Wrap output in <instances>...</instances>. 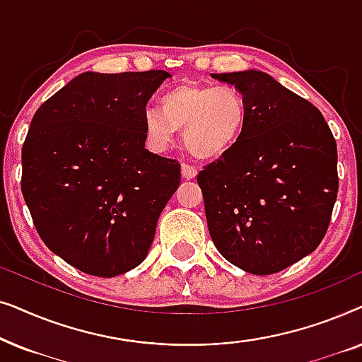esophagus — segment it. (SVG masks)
I'll list each match as a JSON object with an SVG mask.
<instances>
[{
  "label": "esophagus",
  "instance_id": "esophagus-1",
  "mask_svg": "<svg viewBox=\"0 0 362 362\" xmlns=\"http://www.w3.org/2000/svg\"><path fill=\"white\" fill-rule=\"evenodd\" d=\"M181 175H182V177H185V180H192V177H196L197 170L194 166L187 165V163H182V165H181Z\"/></svg>",
  "mask_w": 362,
  "mask_h": 362
}]
</instances>
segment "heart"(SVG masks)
Masks as SVG:
<instances>
[{
    "label": "heart",
    "mask_w": 362,
    "mask_h": 362,
    "mask_svg": "<svg viewBox=\"0 0 362 362\" xmlns=\"http://www.w3.org/2000/svg\"><path fill=\"white\" fill-rule=\"evenodd\" d=\"M247 123V103L235 87L180 83L160 100V110L146 108L143 132L153 151L165 153L175 143L176 130L201 160L226 155L239 141Z\"/></svg>",
    "instance_id": "1"
}]
</instances>
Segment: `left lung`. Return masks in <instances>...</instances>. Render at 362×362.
<instances>
[{
	"label": "left lung",
	"instance_id": "left-lung-1",
	"mask_svg": "<svg viewBox=\"0 0 362 362\" xmlns=\"http://www.w3.org/2000/svg\"><path fill=\"white\" fill-rule=\"evenodd\" d=\"M247 103L245 130L197 175L211 239L230 264L270 275L311 254L338 196V150L313 103L260 71L211 74Z\"/></svg>",
	"mask_w": 362,
	"mask_h": 362
}]
</instances>
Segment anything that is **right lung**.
Wrapping results in <instances>:
<instances>
[{
  "label": "right lung",
  "mask_w": 362,
  "mask_h": 362,
  "mask_svg": "<svg viewBox=\"0 0 362 362\" xmlns=\"http://www.w3.org/2000/svg\"><path fill=\"white\" fill-rule=\"evenodd\" d=\"M166 71L83 72L34 113L21 191L44 244L88 275H122L146 259L181 181L176 160L145 148L143 113Z\"/></svg>",
  "instance_id": "right-lung-1"
}]
</instances>
